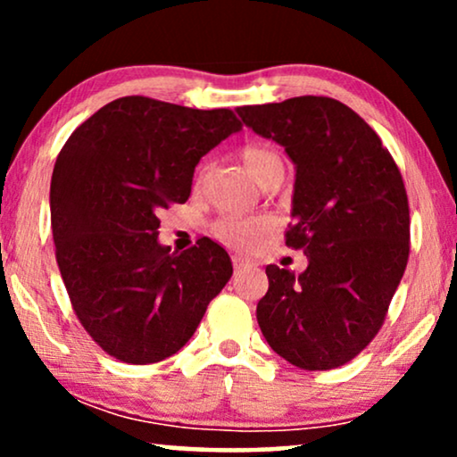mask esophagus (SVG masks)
Instances as JSON below:
<instances>
[{"label":"esophagus","mask_w":457,"mask_h":457,"mask_svg":"<svg viewBox=\"0 0 457 457\" xmlns=\"http://www.w3.org/2000/svg\"><path fill=\"white\" fill-rule=\"evenodd\" d=\"M233 266H235V272H239V270H243V268L253 266V262L241 258V255H233Z\"/></svg>","instance_id":"1"}]
</instances>
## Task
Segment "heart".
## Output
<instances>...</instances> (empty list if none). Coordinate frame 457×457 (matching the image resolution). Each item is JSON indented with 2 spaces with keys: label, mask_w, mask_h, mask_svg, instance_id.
Returning <instances> with one entry per match:
<instances>
[{
  "label": "heart",
  "mask_w": 457,
  "mask_h": 457,
  "mask_svg": "<svg viewBox=\"0 0 457 457\" xmlns=\"http://www.w3.org/2000/svg\"><path fill=\"white\" fill-rule=\"evenodd\" d=\"M241 162L245 170L252 174L255 183L268 187L272 183H280L285 174L283 155L270 143H253L241 152ZM208 168L197 172V185L204 183ZM272 220L268 216H222L214 224V235L218 239L228 243L237 249H249L255 243L270 233Z\"/></svg>",
  "instance_id": "b5f03b06"
}]
</instances>
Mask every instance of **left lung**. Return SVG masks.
<instances>
[{
  "instance_id": "obj_1",
  "label": "left lung",
  "mask_w": 457,
  "mask_h": 457,
  "mask_svg": "<svg viewBox=\"0 0 457 457\" xmlns=\"http://www.w3.org/2000/svg\"><path fill=\"white\" fill-rule=\"evenodd\" d=\"M247 127L295 162V220L285 230L310 264L266 266L258 324L268 345L303 370H333L370 345L410 255L402 172L380 137L345 104L302 96L237 108Z\"/></svg>"
}]
</instances>
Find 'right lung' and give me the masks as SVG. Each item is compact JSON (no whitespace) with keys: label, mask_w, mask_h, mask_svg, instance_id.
I'll use <instances>...</instances> for the list:
<instances>
[{"label":"right lung","mask_w":457,"mask_h":457,"mask_svg":"<svg viewBox=\"0 0 457 457\" xmlns=\"http://www.w3.org/2000/svg\"><path fill=\"white\" fill-rule=\"evenodd\" d=\"M233 110L129 96L80 124L49 189L55 260L79 322L112 358L177 353L233 274L208 237L185 252L158 243L162 210L191 195L195 166L241 130Z\"/></svg>","instance_id":"right-lung-1"}]
</instances>
